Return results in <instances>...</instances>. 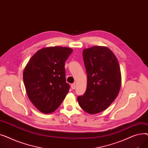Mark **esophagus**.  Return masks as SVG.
Returning a JSON list of instances; mask_svg holds the SVG:
<instances>
[{
  "label": "esophagus",
  "instance_id": "1",
  "mask_svg": "<svg viewBox=\"0 0 148 148\" xmlns=\"http://www.w3.org/2000/svg\"><path fill=\"white\" fill-rule=\"evenodd\" d=\"M71 87L72 89H75L76 88V85H75V83L72 84L71 85Z\"/></svg>",
  "mask_w": 148,
  "mask_h": 148
}]
</instances>
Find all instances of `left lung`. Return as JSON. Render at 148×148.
Instances as JSON below:
<instances>
[{"mask_svg":"<svg viewBox=\"0 0 148 148\" xmlns=\"http://www.w3.org/2000/svg\"><path fill=\"white\" fill-rule=\"evenodd\" d=\"M83 57L87 73V88L77 97L82 109L89 114L105 110L117 97L121 86L118 59L109 49L94 46L84 49Z\"/></svg>","mask_w":148,"mask_h":148,"instance_id":"1","label":"left lung"}]
</instances>
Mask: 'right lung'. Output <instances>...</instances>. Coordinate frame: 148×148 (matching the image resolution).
<instances>
[{"label": "right lung", "instance_id": "obj_1", "mask_svg": "<svg viewBox=\"0 0 148 148\" xmlns=\"http://www.w3.org/2000/svg\"><path fill=\"white\" fill-rule=\"evenodd\" d=\"M73 49L63 47L42 48L30 59L23 71L27 95L43 113L55 111L69 92L65 63Z\"/></svg>", "mask_w": 148, "mask_h": 148}]
</instances>
